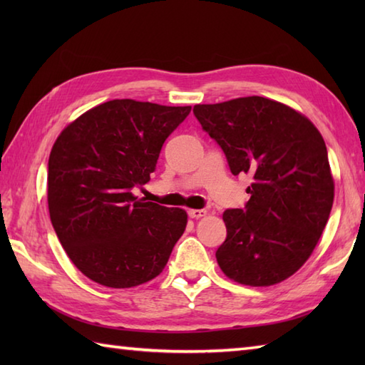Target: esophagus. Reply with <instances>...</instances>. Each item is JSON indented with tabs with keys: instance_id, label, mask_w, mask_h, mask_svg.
<instances>
[{
	"instance_id": "esophagus-1",
	"label": "esophagus",
	"mask_w": 365,
	"mask_h": 365,
	"mask_svg": "<svg viewBox=\"0 0 365 365\" xmlns=\"http://www.w3.org/2000/svg\"><path fill=\"white\" fill-rule=\"evenodd\" d=\"M205 215H207L205 210H196V208H190V210H188V216H190V218H192V220H199V218H202V216H205Z\"/></svg>"
}]
</instances>
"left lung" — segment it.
<instances>
[{
    "instance_id": "8db88e82",
    "label": "left lung",
    "mask_w": 365,
    "mask_h": 365,
    "mask_svg": "<svg viewBox=\"0 0 365 365\" xmlns=\"http://www.w3.org/2000/svg\"><path fill=\"white\" fill-rule=\"evenodd\" d=\"M192 113L230 173L254 177L245 208L222 215L227 237L216 251L220 268L245 285L285 281L311 257L334 200L323 136L306 115L259 96L196 105Z\"/></svg>"
}]
</instances>
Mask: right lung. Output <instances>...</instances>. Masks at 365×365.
<instances>
[{"label":"right lung","instance_id":"1","mask_svg":"<svg viewBox=\"0 0 365 365\" xmlns=\"http://www.w3.org/2000/svg\"><path fill=\"white\" fill-rule=\"evenodd\" d=\"M191 106L122 98L81 114L61 131L48 160L54 232L84 276L111 289L157 277L187 227L182 208L133 195L150 180L161 147Z\"/></svg>","mask_w":365,"mask_h":365}]
</instances>
